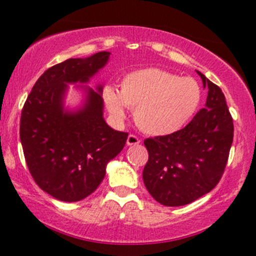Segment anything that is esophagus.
Returning <instances> with one entry per match:
<instances>
[{
  "label": "esophagus",
  "instance_id": "1",
  "mask_svg": "<svg viewBox=\"0 0 256 256\" xmlns=\"http://www.w3.org/2000/svg\"><path fill=\"white\" fill-rule=\"evenodd\" d=\"M140 138L137 136H134V134H128V140H126V144L128 146H137L140 144Z\"/></svg>",
  "mask_w": 256,
  "mask_h": 256
}]
</instances>
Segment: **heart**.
<instances>
[{"label": "heart", "mask_w": 256, "mask_h": 256, "mask_svg": "<svg viewBox=\"0 0 256 256\" xmlns=\"http://www.w3.org/2000/svg\"><path fill=\"white\" fill-rule=\"evenodd\" d=\"M104 104L116 120L125 118V107L134 110L140 131L152 136H167L184 128L198 110L201 89L189 77L148 67L128 73L119 91L104 88Z\"/></svg>", "instance_id": "obj_1"}]
</instances>
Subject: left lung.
I'll return each mask as SVG.
<instances>
[{"label":"left lung","instance_id":"8db88e82","mask_svg":"<svg viewBox=\"0 0 256 256\" xmlns=\"http://www.w3.org/2000/svg\"><path fill=\"white\" fill-rule=\"evenodd\" d=\"M208 89L204 108L184 128L146 138L143 182L158 204L178 207L210 192L224 173L234 140V122L218 85L198 71Z\"/></svg>","mask_w":256,"mask_h":256}]
</instances>
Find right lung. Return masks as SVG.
<instances>
[{"label": "right lung", "mask_w": 256, "mask_h": 256, "mask_svg": "<svg viewBox=\"0 0 256 256\" xmlns=\"http://www.w3.org/2000/svg\"><path fill=\"white\" fill-rule=\"evenodd\" d=\"M110 52L68 58L46 70L28 96L20 119V140L38 186L64 202H77L98 189L106 167L124 148L128 134L104 118L102 86H86L104 68ZM68 84L84 92L76 110L64 107Z\"/></svg>", "instance_id": "right-lung-1"}]
</instances>
